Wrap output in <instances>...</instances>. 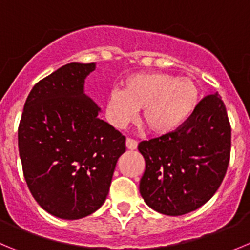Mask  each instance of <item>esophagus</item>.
Returning <instances> with one entry per match:
<instances>
[{
    "instance_id": "obj_1",
    "label": "esophagus",
    "mask_w": 250,
    "mask_h": 250,
    "mask_svg": "<svg viewBox=\"0 0 250 250\" xmlns=\"http://www.w3.org/2000/svg\"><path fill=\"white\" fill-rule=\"evenodd\" d=\"M125 146L129 150H135L138 147V142L132 139V138H127V140H125Z\"/></svg>"
}]
</instances>
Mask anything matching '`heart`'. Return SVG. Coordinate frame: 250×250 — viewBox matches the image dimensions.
Instances as JSON below:
<instances>
[{
    "label": "heart",
    "mask_w": 250,
    "mask_h": 250,
    "mask_svg": "<svg viewBox=\"0 0 250 250\" xmlns=\"http://www.w3.org/2000/svg\"><path fill=\"white\" fill-rule=\"evenodd\" d=\"M199 101V89L193 79L160 72L135 73L123 82V89H113L106 99V117L116 128L134 120L140 110V121L156 137L177 132Z\"/></svg>",
    "instance_id": "b5f03b06"
}]
</instances>
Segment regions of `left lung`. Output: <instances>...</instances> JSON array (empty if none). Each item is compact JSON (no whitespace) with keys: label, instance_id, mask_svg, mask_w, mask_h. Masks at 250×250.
I'll return each instance as SVG.
<instances>
[{"label":"left lung","instance_id":"8db88e82","mask_svg":"<svg viewBox=\"0 0 250 250\" xmlns=\"http://www.w3.org/2000/svg\"><path fill=\"white\" fill-rule=\"evenodd\" d=\"M138 149L145 159L139 190L151 209L168 216L199 209L219 189L229 162L231 125L221 96H205L177 132Z\"/></svg>","mask_w":250,"mask_h":250}]
</instances>
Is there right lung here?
Instances as JSON below:
<instances>
[{
    "mask_svg": "<svg viewBox=\"0 0 250 250\" xmlns=\"http://www.w3.org/2000/svg\"><path fill=\"white\" fill-rule=\"evenodd\" d=\"M95 63H68L41 79L28 95L18 128L24 178L48 214L78 220L105 203L125 137L99 118L84 93Z\"/></svg>",
    "mask_w": 250,
    "mask_h": 250,
    "instance_id": "obj_1",
    "label": "right lung"
}]
</instances>
